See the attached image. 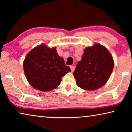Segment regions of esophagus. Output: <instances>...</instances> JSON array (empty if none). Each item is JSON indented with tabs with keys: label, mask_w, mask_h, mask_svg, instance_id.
<instances>
[{
	"label": "esophagus",
	"mask_w": 132,
	"mask_h": 132,
	"mask_svg": "<svg viewBox=\"0 0 132 132\" xmlns=\"http://www.w3.org/2000/svg\"><path fill=\"white\" fill-rule=\"evenodd\" d=\"M70 69L71 71H74L75 69V66H70Z\"/></svg>",
	"instance_id": "obj_1"
}]
</instances>
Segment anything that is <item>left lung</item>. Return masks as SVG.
Wrapping results in <instances>:
<instances>
[{
    "instance_id": "obj_1",
    "label": "left lung",
    "mask_w": 132,
    "mask_h": 132,
    "mask_svg": "<svg viewBox=\"0 0 132 132\" xmlns=\"http://www.w3.org/2000/svg\"><path fill=\"white\" fill-rule=\"evenodd\" d=\"M113 66L114 62L108 50L101 45L95 44L85 49L73 76L79 87L86 90H95L105 84Z\"/></svg>"
}]
</instances>
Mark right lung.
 I'll use <instances>...</instances> for the list:
<instances>
[{
    "label": "right lung",
    "mask_w": 132,
    "mask_h": 132,
    "mask_svg": "<svg viewBox=\"0 0 132 132\" xmlns=\"http://www.w3.org/2000/svg\"><path fill=\"white\" fill-rule=\"evenodd\" d=\"M24 73L32 87L44 92L57 88L62 77L71 71L56 48L41 44L32 49L23 62Z\"/></svg>",
    "instance_id": "1"
}]
</instances>
